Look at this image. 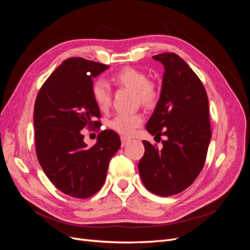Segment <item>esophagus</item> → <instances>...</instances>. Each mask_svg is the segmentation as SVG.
<instances>
[{
  "label": "esophagus",
  "mask_w": 250,
  "mask_h": 250,
  "mask_svg": "<svg viewBox=\"0 0 250 250\" xmlns=\"http://www.w3.org/2000/svg\"><path fill=\"white\" fill-rule=\"evenodd\" d=\"M129 141H130V139H128V138H125V137H122V138H121V142H122V146L127 145V144L129 143Z\"/></svg>",
  "instance_id": "1"
}]
</instances>
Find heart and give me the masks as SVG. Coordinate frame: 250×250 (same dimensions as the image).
I'll return each instance as SVG.
<instances>
[{"mask_svg":"<svg viewBox=\"0 0 250 250\" xmlns=\"http://www.w3.org/2000/svg\"><path fill=\"white\" fill-rule=\"evenodd\" d=\"M110 81L113 85L133 90L138 101L147 108H153L160 101L161 92L156 83L148 79L147 75L135 67L126 66L113 74ZM93 100L101 111L107 110L111 103L109 86L102 80H97L92 85ZM143 115L135 113H119L109 122V127L119 134L130 135L135 128L143 122Z\"/></svg>","mask_w":250,"mask_h":250,"instance_id":"obj_1","label":"heart"}]
</instances>
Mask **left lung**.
Masks as SVG:
<instances>
[{
  "instance_id": "8db88e82",
  "label": "left lung",
  "mask_w": 250,
  "mask_h": 250,
  "mask_svg": "<svg viewBox=\"0 0 250 250\" xmlns=\"http://www.w3.org/2000/svg\"><path fill=\"white\" fill-rule=\"evenodd\" d=\"M165 66L160 101L146 124L162 137L158 149L143 141L145 153L139 163L144 186L167 197L185 191L201 172L211 137L208 99L201 80L175 53L153 56Z\"/></svg>"
}]
</instances>
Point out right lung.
<instances>
[{"instance_id": "1", "label": "right lung", "mask_w": 250, "mask_h": 250, "mask_svg": "<svg viewBox=\"0 0 250 250\" xmlns=\"http://www.w3.org/2000/svg\"><path fill=\"white\" fill-rule=\"evenodd\" d=\"M109 65L71 57L44 81L34 104L37 160L59 191L74 198H88L102 188L111 157L121 140L103 130L87 148L83 128L99 127L101 115L92 96L93 78Z\"/></svg>"}]
</instances>
